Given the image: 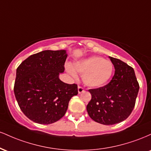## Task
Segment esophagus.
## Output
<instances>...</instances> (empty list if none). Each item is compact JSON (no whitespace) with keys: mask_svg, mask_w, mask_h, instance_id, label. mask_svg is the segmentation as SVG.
<instances>
[{"mask_svg":"<svg viewBox=\"0 0 151 151\" xmlns=\"http://www.w3.org/2000/svg\"><path fill=\"white\" fill-rule=\"evenodd\" d=\"M84 91V89L81 86H78V93H81L82 92Z\"/></svg>","mask_w":151,"mask_h":151,"instance_id":"1","label":"esophagus"}]
</instances>
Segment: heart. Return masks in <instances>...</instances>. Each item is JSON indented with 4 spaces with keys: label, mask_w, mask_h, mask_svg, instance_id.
<instances>
[{
    "label": "heart",
    "mask_w": 151,
    "mask_h": 151,
    "mask_svg": "<svg viewBox=\"0 0 151 151\" xmlns=\"http://www.w3.org/2000/svg\"><path fill=\"white\" fill-rule=\"evenodd\" d=\"M76 71L81 74L84 84L90 87H99L104 85L111 77L114 72L113 63L101 57L92 56L74 65ZM67 70L71 75L76 77V72L70 65Z\"/></svg>",
    "instance_id": "obj_1"
}]
</instances>
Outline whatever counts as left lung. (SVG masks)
<instances>
[{"label":"left lung","mask_w":151,"mask_h":151,"mask_svg":"<svg viewBox=\"0 0 151 151\" xmlns=\"http://www.w3.org/2000/svg\"><path fill=\"white\" fill-rule=\"evenodd\" d=\"M110 60L115 69L110 82L88 90L91 94L86 106L88 114L104 125H114L126 120L134 108L139 90L133 67L119 59L110 57Z\"/></svg>","instance_id":"obj_1"}]
</instances>
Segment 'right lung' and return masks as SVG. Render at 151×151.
Returning <instances> with one entry per match:
<instances>
[{
	"label": "right lung",
	"instance_id": "add662e5",
	"mask_svg": "<svg viewBox=\"0 0 151 151\" xmlns=\"http://www.w3.org/2000/svg\"><path fill=\"white\" fill-rule=\"evenodd\" d=\"M65 50H45L18 66L14 84L17 101L25 115L40 124H50L65 116L69 101L78 93L76 84L59 79L65 71Z\"/></svg>",
	"mask_w": 151,
	"mask_h": 151
}]
</instances>
